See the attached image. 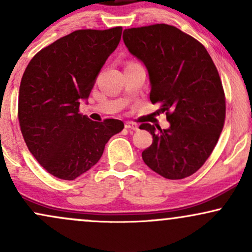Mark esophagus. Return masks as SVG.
<instances>
[{"label":"esophagus","mask_w":252,"mask_h":252,"mask_svg":"<svg viewBox=\"0 0 252 252\" xmlns=\"http://www.w3.org/2000/svg\"><path fill=\"white\" fill-rule=\"evenodd\" d=\"M126 128L129 129V130H134V131H136V130H138V126L136 123H132V122H126Z\"/></svg>","instance_id":"1"}]
</instances>
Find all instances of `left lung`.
Listing matches in <instances>:
<instances>
[{"mask_svg": "<svg viewBox=\"0 0 252 252\" xmlns=\"http://www.w3.org/2000/svg\"><path fill=\"white\" fill-rule=\"evenodd\" d=\"M123 41L146 66L150 100L160 103L168 129L142 123L153 135L142 158L170 180L194 174L215 149L224 126L225 94L209 52L174 26L158 24L124 30Z\"/></svg>", "mask_w": 252, "mask_h": 252, "instance_id": "1", "label": "left lung"}]
</instances>
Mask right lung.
<instances>
[{
    "mask_svg": "<svg viewBox=\"0 0 252 252\" xmlns=\"http://www.w3.org/2000/svg\"><path fill=\"white\" fill-rule=\"evenodd\" d=\"M122 27L80 30L42 48L31 60L19 91V122L32 155L50 174L74 180L102 158L120 120L94 122L79 114L100 68L120 43Z\"/></svg>",
    "mask_w": 252,
    "mask_h": 252,
    "instance_id": "right-lung-1",
    "label": "right lung"
}]
</instances>
